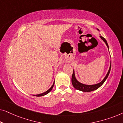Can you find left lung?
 <instances>
[{
    "instance_id": "obj_1",
    "label": "left lung",
    "mask_w": 123,
    "mask_h": 123,
    "mask_svg": "<svg viewBox=\"0 0 123 123\" xmlns=\"http://www.w3.org/2000/svg\"><path fill=\"white\" fill-rule=\"evenodd\" d=\"M97 30H98V31H99L98 29H97ZM100 37V38H101V39L103 40L104 42H105V43H106V45L107 47L109 49L108 44H107V43L106 40H105V38H104L103 37L101 36ZM111 65V63H110V68H109V71H108V72H107V74L106 75L105 78H104V80H102L101 82H100V83L95 84V85H85V84H83V83H80V82L79 81H78V80H77L76 78H75L74 70H73V74H72V85H73V87H74L76 90L81 91H83V92H91V91H93L97 90V89H98L99 87H101L102 85H103V83L105 82V81L107 79V77H108L109 73H110V72Z\"/></svg>"
}]
</instances>
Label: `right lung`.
<instances>
[{
  "label": "right lung",
  "instance_id": "add662e5",
  "mask_svg": "<svg viewBox=\"0 0 123 123\" xmlns=\"http://www.w3.org/2000/svg\"><path fill=\"white\" fill-rule=\"evenodd\" d=\"M54 83H53V85H52V86L50 87V88H49V90H48V91H46V92H43V93H40V94H38V95H33V96H38V97H39V96H44V95H46V94H48V93H49V92L51 91L52 90V89H53V87H54Z\"/></svg>",
  "mask_w": 123,
  "mask_h": 123
}]
</instances>
